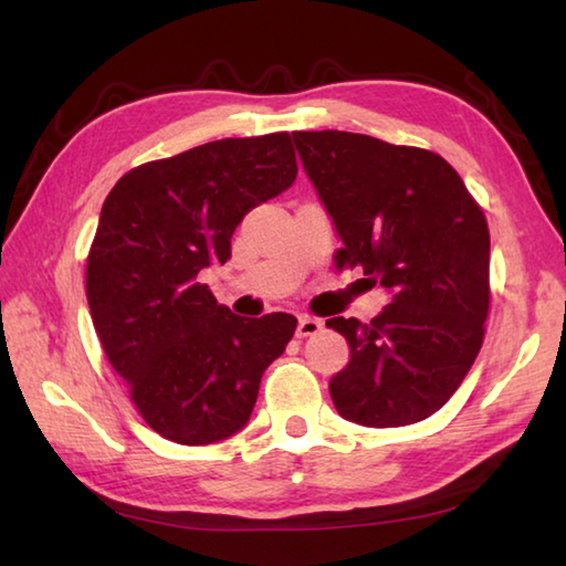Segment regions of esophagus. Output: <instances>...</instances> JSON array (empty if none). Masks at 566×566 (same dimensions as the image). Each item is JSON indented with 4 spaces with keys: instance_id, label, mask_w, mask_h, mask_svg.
I'll use <instances>...</instances> for the list:
<instances>
[{
    "instance_id": "34e87169",
    "label": "esophagus",
    "mask_w": 566,
    "mask_h": 566,
    "mask_svg": "<svg viewBox=\"0 0 566 566\" xmlns=\"http://www.w3.org/2000/svg\"><path fill=\"white\" fill-rule=\"evenodd\" d=\"M322 329V322L314 317H300L296 322V337H314Z\"/></svg>"
}]
</instances>
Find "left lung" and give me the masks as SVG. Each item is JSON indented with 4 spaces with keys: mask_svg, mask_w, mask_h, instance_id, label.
I'll list each match as a JSON object with an SVG mask.
<instances>
[{
    "mask_svg": "<svg viewBox=\"0 0 566 566\" xmlns=\"http://www.w3.org/2000/svg\"><path fill=\"white\" fill-rule=\"evenodd\" d=\"M327 207L339 266H361L391 294L379 317H332L349 364L329 395L361 427L432 417L462 385L490 312V227L462 177L434 151L367 134L292 132Z\"/></svg>",
    "mask_w": 566,
    "mask_h": 566,
    "instance_id": "obj_1",
    "label": "left lung"
}]
</instances>
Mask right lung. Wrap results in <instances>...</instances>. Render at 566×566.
Here are the masks:
<instances>
[{"label":"right lung","instance_id":"obj_1","mask_svg":"<svg viewBox=\"0 0 566 566\" xmlns=\"http://www.w3.org/2000/svg\"><path fill=\"white\" fill-rule=\"evenodd\" d=\"M294 179L292 137L274 132L147 161L104 199L87 256L92 322L142 419L169 442L237 434L292 339V314L237 317L199 272L224 264L249 209Z\"/></svg>","mask_w":566,"mask_h":566}]
</instances>
